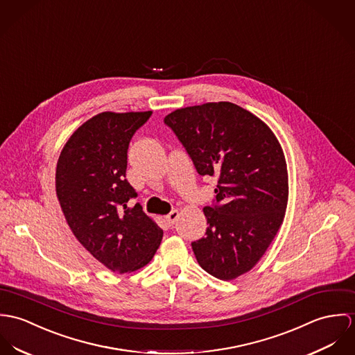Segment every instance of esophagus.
Segmentation results:
<instances>
[{"label": "esophagus", "instance_id": "34e87169", "mask_svg": "<svg viewBox=\"0 0 355 355\" xmlns=\"http://www.w3.org/2000/svg\"><path fill=\"white\" fill-rule=\"evenodd\" d=\"M178 216H180V212H178L177 209H173L170 214L166 215V222H167L168 225H174V223L177 222Z\"/></svg>", "mask_w": 355, "mask_h": 355}]
</instances>
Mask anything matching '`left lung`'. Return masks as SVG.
Wrapping results in <instances>:
<instances>
[{
	"label": "left lung",
	"mask_w": 355,
	"mask_h": 355,
	"mask_svg": "<svg viewBox=\"0 0 355 355\" xmlns=\"http://www.w3.org/2000/svg\"><path fill=\"white\" fill-rule=\"evenodd\" d=\"M197 173L216 177L215 200L204 207L205 236L192 242L200 267L232 280L250 271L283 222L288 175L274 132L230 102L178 109L164 117Z\"/></svg>",
	"instance_id": "obj_1"
}]
</instances>
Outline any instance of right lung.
Instances as JSON below:
<instances>
[{"mask_svg":"<svg viewBox=\"0 0 355 355\" xmlns=\"http://www.w3.org/2000/svg\"><path fill=\"white\" fill-rule=\"evenodd\" d=\"M153 112H103L79 126L64 146L55 170V192L80 243L113 272L136 271L151 261L163 230L130 198L128 148Z\"/></svg>","mask_w":355,"mask_h":355,"instance_id":"obj_1","label":"right lung"}]
</instances>
